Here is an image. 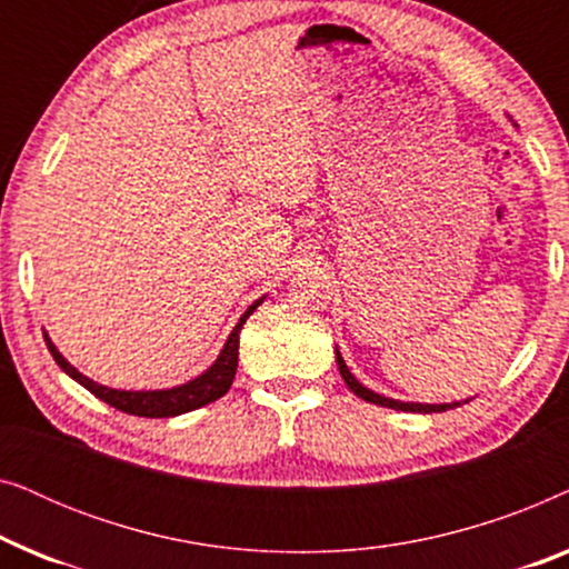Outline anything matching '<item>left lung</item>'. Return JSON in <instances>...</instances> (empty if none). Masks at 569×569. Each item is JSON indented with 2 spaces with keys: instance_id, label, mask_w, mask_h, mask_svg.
Instances as JSON below:
<instances>
[{
  "instance_id": "8db88e82",
  "label": "left lung",
  "mask_w": 569,
  "mask_h": 569,
  "mask_svg": "<svg viewBox=\"0 0 569 569\" xmlns=\"http://www.w3.org/2000/svg\"><path fill=\"white\" fill-rule=\"evenodd\" d=\"M337 365H339V372L341 378H345V383L349 391L355 396H360L362 401H370L376 403V407H388V409H396V411H415V415H432V411H446V409H453V407H461V401H453V403H419V401H399V399H388V396H380L376 391H370L368 386H362L360 380H357L352 372H349L345 357L339 355L337 349ZM469 401V399H466ZM463 401V403H466Z\"/></svg>"
}]
</instances>
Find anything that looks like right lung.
<instances>
[{"label": "right lung", "instance_id": "1", "mask_svg": "<svg viewBox=\"0 0 569 569\" xmlns=\"http://www.w3.org/2000/svg\"><path fill=\"white\" fill-rule=\"evenodd\" d=\"M261 302H263V298L256 300L253 306H248L246 313L240 316V321L236 323V329L230 331V337H228V341H224V347L220 349V355H217V360L209 365L201 376L189 380V383H181L173 388H154V391H123V388L100 386L92 378L82 376L74 365H69L64 360V355H61L57 345L49 339V333H43V337H46V347H49V352L53 360H57L59 368L64 370L69 378L77 380L82 388H88L92 396H98L100 401L111 403L113 409L127 411V415H134V417H150V419L178 417V415H186V411L204 407V403H212L220 399V396L228 393V388L232 386V378H236V370H238L240 329H243L248 316H251L253 310L261 306Z\"/></svg>", "mask_w": 569, "mask_h": 569}]
</instances>
